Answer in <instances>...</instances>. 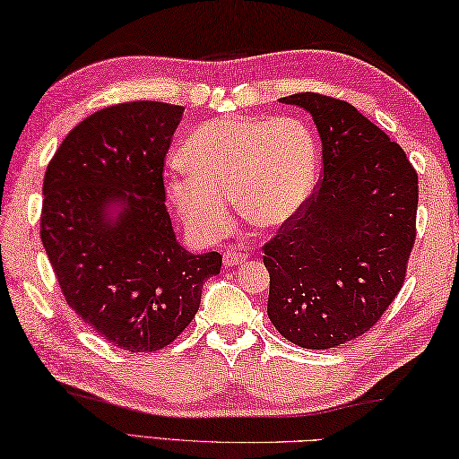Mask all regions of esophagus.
Listing matches in <instances>:
<instances>
[{
    "instance_id": "1",
    "label": "esophagus",
    "mask_w": 459,
    "mask_h": 459,
    "mask_svg": "<svg viewBox=\"0 0 459 459\" xmlns=\"http://www.w3.org/2000/svg\"><path fill=\"white\" fill-rule=\"evenodd\" d=\"M246 259H247V255L246 254H239V251H226V254H223V265H228V267L239 265Z\"/></svg>"
}]
</instances>
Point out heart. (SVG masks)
<instances>
[{
  "label": "heart",
  "instance_id": "obj_1",
  "mask_svg": "<svg viewBox=\"0 0 459 459\" xmlns=\"http://www.w3.org/2000/svg\"><path fill=\"white\" fill-rule=\"evenodd\" d=\"M178 164L184 174L168 180V198L192 233L212 239L230 221L228 198L254 226L291 220L313 190L319 151L299 118L228 115L195 126Z\"/></svg>",
  "mask_w": 459,
  "mask_h": 459
}]
</instances>
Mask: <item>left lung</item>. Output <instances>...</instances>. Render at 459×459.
Masks as SVG:
<instances>
[{
  "label": "left lung",
  "mask_w": 459,
  "mask_h": 459,
  "mask_svg": "<svg viewBox=\"0 0 459 459\" xmlns=\"http://www.w3.org/2000/svg\"><path fill=\"white\" fill-rule=\"evenodd\" d=\"M311 112L321 182L264 246L267 315L303 349L370 331L404 285L416 241L418 174L404 151L352 105L319 92L283 97Z\"/></svg>",
  "instance_id": "left-lung-1"
}]
</instances>
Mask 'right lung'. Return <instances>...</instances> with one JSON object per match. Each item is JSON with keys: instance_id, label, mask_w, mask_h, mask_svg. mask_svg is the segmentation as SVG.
<instances>
[{"instance_id": "obj_1", "label": "right lung", "mask_w": 459, "mask_h": 459, "mask_svg": "<svg viewBox=\"0 0 459 459\" xmlns=\"http://www.w3.org/2000/svg\"><path fill=\"white\" fill-rule=\"evenodd\" d=\"M182 112L156 100L102 108L71 130L45 172L41 241L65 301L128 352L174 342L221 269L218 251L194 255L176 241L166 210L164 158Z\"/></svg>"}]
</instances>
